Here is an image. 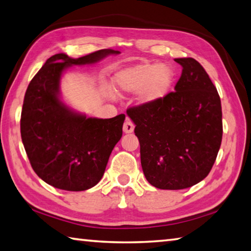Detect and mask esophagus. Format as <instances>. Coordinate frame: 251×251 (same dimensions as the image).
Returning <instances> with one entry per match:
<instances>
[{"label": "esophagus", "instance_id": "34e87169", "mask_svg": "<svg viewBox=\"0 0 251 251\" xmlns=\"http://www.w3.org/2000/svg\"><path fill=\"white\" fill-rule=\"evenodd\" d=\"M135 126L133 124V122H131L129 118H126V121L124 123V125H123V130H124L125 134H129V133H133L134 131Z\"/></svg>", "mask_w": 251, "mask_h": 251}]
</instances>
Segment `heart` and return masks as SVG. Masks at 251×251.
<instances>
[{
  "label": "heart",
  "instance_id": "heart-1",
  "mask_svg": "<svg viewBox=\"0 0 251 251\" xmlns=\"http://www.w3.org/2000/svg\"><path fill=\"white\" fill-rule=\"evenodd\" d=\"M175 81L173 69L165 63H139L123 69L115 75L116 88L122 92H138V102L151 105L169 94Z\"/></svg>",
  "mask_w": 251,
  "mask_h": 251
}]
</instances>
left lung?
Returning <instances> with one entry per match:
<instances>
[{"mask_svg": "<svg viewBox=\"0 0 251 251\" xmlns=\"http://www.w3.org/2000/svg\"><path fill=\"white\" fill-rule=\"evenodd\" d=\"M182 74L165 99L129 107L140 144V161L150 184L182 190L206 177L223 136L221 99L206 71L193 58H177Z\"/></svg>", "mask_w": 251, "mask_h": 251, "instance_id": "8db88e82", "label": "left lung"}]
</instances>
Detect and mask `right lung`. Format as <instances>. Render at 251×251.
<instances>
[{
	"instance_id": "1",
	"label": "right lung",
	"mask_w": 251,
	"mask_h": 251,
	"mask_svg": "<svg viewBox=\"0 0 251 251\" xmlns=\"http://www.w3.org/2000/svg\"><path fill=\"white\" fill-rule=\"evenodd\" d=\"M118 53L113 49L80 58L57 53L31 79L23 103L22 141L31 168L49 185L84 191L102 179L112 150L122 137L125 115L86 117L65 105L59 88L68 67L92 65Z\"/></svg>"
}]
</instances>
